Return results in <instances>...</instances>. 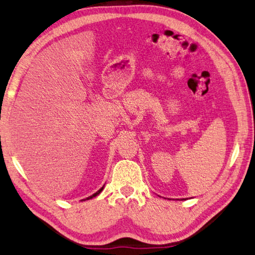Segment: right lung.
Segmentation results:
<instances>
[{
    "instance_id": "right-lung-1",
    "label": "right lung",
    "mask_w": 255,
    "mask_h": 255,
    "mask_svg": "<svg viewBox=\"0 0 255 255\" xmlns=\"http://www.w3.org/2000/svg\"><path fill=\"white\" fill-rule=\"evenodd\" d=\"M103 189H104V187H102L101 189H99V190H98V191H97L96 193H94V194H93V196H91V197H88V198H86V199H84V201H85V200H89V199H92V198H94V197H96V196H98V194H99V193H101V192L103 191Z\"/></svg>"
}]
</instances>
